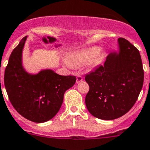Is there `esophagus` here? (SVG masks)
I'll return each instance as SVG.
<instances>
[{
	"label": "esophagus",
	"mask_w": 150,
	"mask_h": 150,
	"mask_svg": "<svg viewBox=\"0 0 150 150\" xmlns=\"http://www.w3.org/2000/svg\"><path fill=\"white\" fill-rule=\"evenodd\" d=\"M83 77L81 76V75H78V76H77V78H76V82L77 83H80V82H81V81H83Z\"/></svg>",
	"instance_id": "34e87169"
}]
</instances>
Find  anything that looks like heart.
Wrapping results in <instances>:
<instances>
[{
    "label": "heart",
    "mask_w": 150,
    "mask_h": 150,
    "mask_svg": "<svg viewBox=\"0 0 150 150\" xmlns=\"http://www.w3.org/2000/svg\"><path fill=\"white\" fill-rule=\"evenodd\" d=\"M97 53H98V48L97 47L81 50L71 55L68 59V62L71 66L74 67L82 66L85 64L88 63L91 60L94 64H97L103 58V55L101 53H99L95 57Z\"/></svg>",
    "instance_id": "1"
}]
</instances>
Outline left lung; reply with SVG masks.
<instances>
[{
    "instance_id": "1",
    "label": "left lung",
    "mask_w": 150,
    "mask_h": 150,
    "mask_svg": "<svg viewBox=\"0 0 150 150\" xmlns=\"http://www.w3.org/2000/svg\"><path fill=\"white\" fill-rule=\"evenodd\" d=\"M120 53H110L103 65L87 74L89 90L85 98L90 114L103 120L121 117L132 108L144 83V69L139 50L119 38Z\"/></svg>"
}]
</instances>
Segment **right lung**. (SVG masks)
Segmentation results:
<instances>
[{
    "mask_svg": "<svg viewBox=\"0 0 150 150\" xmlns=\"http://www.w3.org/2000/svg\"><path fill=\"white\" fill-rule=\"evenodd\" d=\"M23 37L10 55L4 74V85L8 99L24 118L36 123L51 120L59 112L64 92L76 81L72 75H59L50 69L36 75L25 72L22 67Z\"/></svg>",
    "mask_w": 150,
    "mask_h": 150,
    "instance_id": "right-lung-1",
    "label": "right lung"
}]
</instances>
